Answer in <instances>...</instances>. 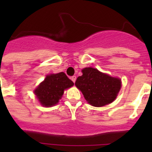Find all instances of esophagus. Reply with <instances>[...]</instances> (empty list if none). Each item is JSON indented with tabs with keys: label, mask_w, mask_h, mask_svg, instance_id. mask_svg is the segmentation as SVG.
I'll return each mask as SVG.
<instances>
[{
	"label": "esophagus",
	"mask_w": 152,
	"mask_h": 152,
	"mask_svg": "<svg viewBox=\"0 0 152 152\" xmlns=\"http://www.w3.org/2000/svg\"><path fill=\"white\" fill-rule=\"evenodd\" d=\"M71 79H72V81L75 83V80H76V76H72V77H71Z\"/></svg>",
	"instance_id": "1"
}]
</instances>
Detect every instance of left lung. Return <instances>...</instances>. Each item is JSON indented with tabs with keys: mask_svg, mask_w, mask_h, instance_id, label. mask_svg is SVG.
Listing matches in <instances>:
<instances>
[{
	"mask_svg": "<svg viewBox=\"0 0 152 152\" xmlns=\"http://www.w3.org/2000/svg\"><path fill=\"white\" fill-rule=\"evenodd\" d=\"M75 81L85 100L94 107L106 106L115 100L121 88V80L102 73L94 68H85Z\"/></svg>",
	"mask_w": 152,
	"mask_h": 152,
	"instance_id": "1",
	"label": "left lung"
}]
</instances>
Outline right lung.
I'll return each mask as SVG.
<instances>
[{
	"label": "right lung",
	"mask_w": 152,
	"mask_h": 152,
	"mask_svg": "<svg viewBox=\"0 0 152 152\" xmlns=\"http://www.w3.org/2000/svg\"><path fill=\"white\" fill-rule=\"evenodd\" d=\"M73 85V81L64 72L51 74L35 89L34 94L42 105L51 107L58 103L64 90Z\"/></svg>",
	"instance_id": "obj_1"
}]
</instances>
